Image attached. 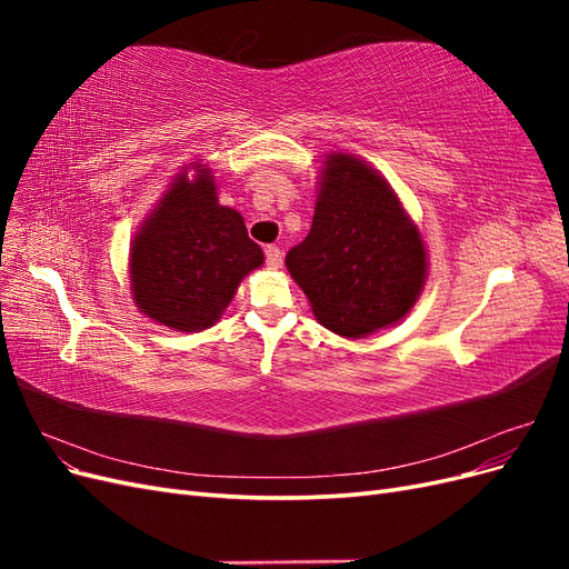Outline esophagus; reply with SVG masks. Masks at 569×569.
<instances>
[{
  "label": "esophagus",
  "mask_w": 569,
  "mask_h": 569,
  "mask_svg": "<svg viewBox=\"0 0 569 569\" xmlns=\"http://www.w3.org/2000/svg\"><path fill=\"white\" fill-rule=\"evenodd\" d=\"M266 263L270 268H282V249L274 247V244L266 247Z\"/></svg>",
  "instance_id": "esophagus-1"
}]
</instances>
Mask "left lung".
Instances as JSON below:
<instances>
[{
  "mask_svg": "<svg viewBox=\"0 0 569 569\" xmlns=\"http://www.w3.org/2000/svg\"><path fill=\"white\" fill-rule=\"evenodd\" d=\"M287 270L316 318L341 337L399 322L427 278L425 242L389 182L351 153H330L308 237Z\"/></svg>",
  "mask_w": 569,
  "mask_h": 569,
  "instance_id": "left-lung-1",
  "label": "left lung"
}]
</instances>
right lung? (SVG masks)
<instances>
[{
	"label": "right lung",
	"mask_w": 569,
	"mask_h": 569,
	"mask_svg": "<svg viewBox=\"0 0 569 569\" xmlns=\"http://www.w3.org/2000/svg\"><path fill=\"white\" fill-rule=\"evenodd\" d=\"M170 182L130 249V289L140 311L180 332L211 327L242 278L263 263L244 218L218 203L209 168Z\"/></svg>",
	"instance_id": "add662e5"
}]
</instances>
